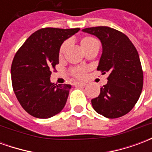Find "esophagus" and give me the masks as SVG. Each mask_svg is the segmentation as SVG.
Segmentation results:
<instances>
[{
  "instance_id": "obj_1",
  "label": "esophagus",
  "mask_w": 152,
  "mask_h": 152,
  "mask_svg": "<svg viewBox=\"0 0 152 152\" xmlns=\"http://www.w3.org/2000/svg\"><path fill=\"white\" fill-rule=\"evenodd\" d=\"M86 84V83H82V82H75L74 83V86H85Z\"/></svg>"
}]
</instances>
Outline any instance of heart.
I'll use <instances>...</instances> for the list:
<instances>
[{"label": "heart", "mask_w": 152, "mask_h": 152, "mask_svg": "<svg viewBox=\"0 0 152 152\" xmlns=\"http://www.w3.org/2000/svg\"><path fill=\"white\" fill-rule=\"evenodd\" d=\"M80 46L82 48L84 51L89 50V49H93V48H99V42L96 40L95 38L92 37H85L81 38L80 40ZM70 45L69 40H65L60 46L59 49V56L62 57L63 53H65L66 49L68 48ZM72 73L74 76L77 77V78H83L86 76V69L82 68V67H78L76 69L72 70Z\"/></svg>", "instance_id": "b5f03b06"}]
</instances>
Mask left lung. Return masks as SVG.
<instances>
[{"instance_id": "1", "label": "left lung", "mask_w": 152, "mask_h": 152, "mask_svg": "<svg viewBox=\"0 0 152 152\" xmlns=\"http://www.w3.org/2000/svg\"><path fill=\"white\" fill-rule=\"evenodd\" d=\"M102 43L98 71L109 73L108 81L99 97L91 100L96 112L107 118H118L129 112L140 97L143 73L136 48L126 35L108 27L82 29Z\"/></svg>"}]
</instances>
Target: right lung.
I'll return each instance as SVG.
<instances>
[{
  "mask_svg": "<svg viewBox=\"0 0 152 152\" xmlns=\"http://www.w3.org/2000/svg\"><path fill=\"white\" fill-rule=\"evenodd\" d=\"M79 31L80 28H42L31 34L16 53L11 65L12 86L28 114L47 119L65 107L72 86L51 82V69L59 63L63 41Z\"/></svg>",
  "mask_w": 152,
  "mask_h": 152,
  "instance_id": "right-lung-1",
  "label": "right lung"
}]
</instances>
